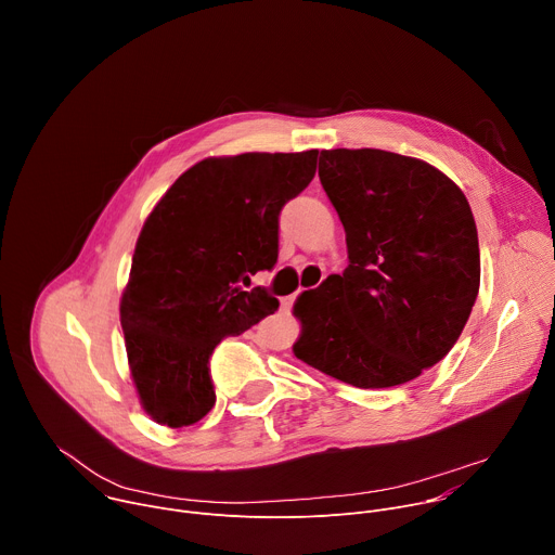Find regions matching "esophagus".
<instances>
[{
  "instance_id": "esophagus-1",
  "label": "esophagus",
  "mask_w": 555,
  "mask_h": 555,
  "mask_svg": "<svg viewBox=\"0 0 555 555\" xmlns=\"http://www.w3.org/2000/svg\"><path fill=\"white\" fill-rule=\"evenodd\" d=\"M292 307V298H281V311H289Z\"/></svg>"
}]
</instances>
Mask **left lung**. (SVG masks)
Instances as JSON below:
<instances>
[{"label": "left lung", "mask_w": 555, "mask_h": 555, "mask_svg": "<svg viewBox=\"0 0 555 555\" xmlns=\"http://www.w3.org/2000/svg\"><path fill=\"white\" fill-rule=\"evenodd\" d=\"M349 268L294 302L305 364L358 388L398 386L461 336L481 283L477 223L437 167L382 149L321 151Z\"/></svg>", "instance_id": "1"}]
</instances>
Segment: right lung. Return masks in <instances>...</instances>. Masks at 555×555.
<instances>
[{"mask_svg":"<svg viewBox=\"0 0 555 555\" xmlns=\"http://www.w3.org/2000/svg\"><path fill=\"white\" fill-rule=\"evenodd\" d=\"M315 157V149L204 157L144 219L120 325L140 406L153 422L197 424L215 404L212 349L276 311V298L240 283L274 268L279 212L311 182Z\"/></svg>","mask_w":555,"mask_h":555,"instance_id":"add662e5","label":"right lung"}]
</instances>
